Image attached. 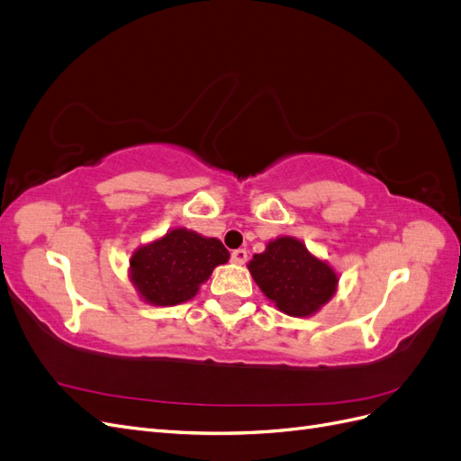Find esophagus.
Segmentation results:
<instances>
[{"mask_svg": "<svg viewBox=\"0 0 461 461\" xmlns=\"http://www.w3.org/2000/svg\"><path fill=\"white\" fill-rule=\"evenodd\" d=\"M230 259H232V263H236V265H244V263L248 261V252H246L244 248L234 249L232 256H230Z\"/></svg>", "mask_w": 461, "mask_h": 461, "instance_id": "obj_1", "label": "esophagus"}]
</instances>
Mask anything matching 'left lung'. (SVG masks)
Wrapping results in <instances>:
<instances>
[{
  "label": "left lung",
  "instance_id": "obj_1",
  "mask_svg": "<svg viewBox=\"0 0 461 461\" xmlns=\"http://www.w3.org/2000/svg\"><path fill=\"white\" fill-rule=\"evenodd\" d=\"M256 285L290 317H312L337 294L339 275L294 236H278L248 263Z\"/></svg>",
  "mask_w": 461,
  "mask_h": 461
}]
</instances>
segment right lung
I'll list each match as a JSON object with an SVG mask.
<instances>
[{
	"label": "right lung",
	"mask_w": 461,
	"mask_h": 461,
	"mask_svg": "<svg viewBox=\"0 0 461 461\" xmlns=\"http://www.w3.org/2000/svg\"><path fill=\"white\" fill-rule=\"evenodd\" d=\"M229 258L221 240L176 227L134 249L129 278L140 300L165 308L192 300L217 265Z\"/></svg>",
	"instance_id": "obj_1"
}]
</instances>
